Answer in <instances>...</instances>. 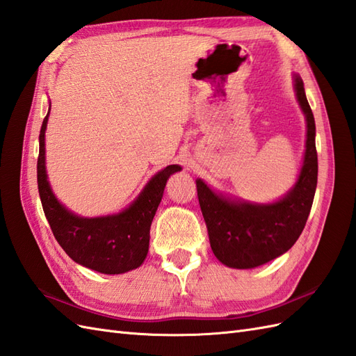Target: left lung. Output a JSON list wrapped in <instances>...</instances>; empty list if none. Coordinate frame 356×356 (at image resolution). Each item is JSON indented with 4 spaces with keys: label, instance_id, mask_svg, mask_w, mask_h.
Instances as JSON below:
<instances>
[{
    "label": "left lung",
    "instance_id": "obj_1",
    "mask_svg": "<svg viewBox=\"0 0 356 356\" xmlns=\"http://www.w3.org/2000/svg\"><path fill=\"white\" fill-rule=\"evenodd\" d=\"M296 95L307 116V151L296 186L270 205L234 204L196 181L197 199L214 255L228 267L252 268L282 255L305 228L317 187L316 124L305 89L296 76Z\"/></svg>",
    "mask_w": 356,
    "mask_h": 356
}]
</instances>
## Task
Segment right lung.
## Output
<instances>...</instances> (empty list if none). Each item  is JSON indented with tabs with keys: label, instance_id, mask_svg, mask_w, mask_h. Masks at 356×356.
<instances>
[{
	"label": "right lung",
	"instance_id": "1",
	"mask_svg": "<svg viewBox=\"0 0 356 356\" xmlns=\"http://www.w3.org/2000/svg\"><path fill=\"white\" fill-rule=\"evenodd\" d=\"M45 116L39 136L38 187L48 223L58 245L75 263L106 275L124 273L138 267L148 254L149 229L163 197L168 178L178 170L170 164L155 175L137 201L116 216L83 219L57 202L45 172Z\"/></svg>",
	"mask_w": 356,
	"mask_h": 356
}]
</instances>
